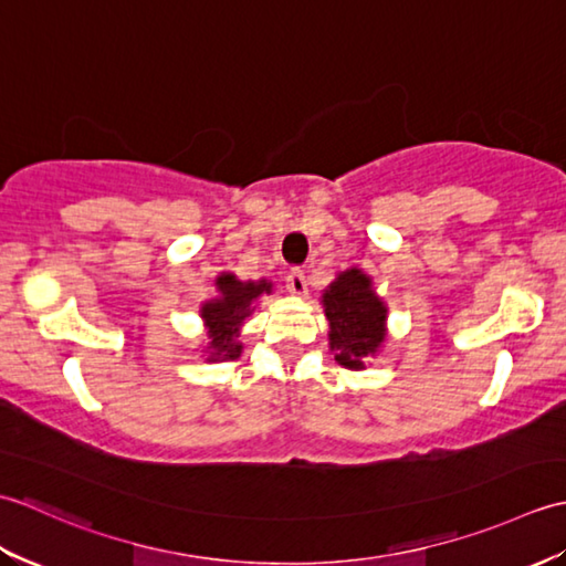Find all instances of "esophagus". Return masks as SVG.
I'll use <instances>...</instances> for the list:
<instances>
[{
    "label": "esophagus",
    "instance_id": "obj_1",
    "mask_svg": "<svg viewBox=\"0 0 566 566\" xmlns=\"http://www.w3.org/2000/svg\"><path fill=\"white\" fill-rule=\"evenodd\" d=\"M286 290L294 296H306V276L302 270H292L286 274Z\"/></svg>",
    "mask_w": 566,
    "mask_h": 566
}]
</instances>
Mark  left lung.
Instances as JSON below:
<instances>
[{
  "label": "left lung",
  "instance_id": "1",
  "mask_svg": "<svg viewBox=\"0 0 566 566\" xmlns=\"http://www.w3.org/2000/svg\"><path fill=\"white\" fill-rule=\"evenodd\" d=\"M328 318V347L335 363L347 369H365L387 343L389 308L377 294L367 272L350 268L335 274L321 294Z\"/></svg>",
  "mask_w": 566,
  "mask_h": 566
}]
</instances>
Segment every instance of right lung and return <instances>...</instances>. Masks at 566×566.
Returning <instances> with one entry per match:
<instances>
[{
  "label": "right lung",
  "mask_w": 566,
  "mask_h": 566,
  "mask_svg": "<svg viewBox=\"0 0 566 566\" xmlns=\"http://www.w3.org/2000/svg\"><path fill=\"white\" fill-rule=\"evenodd\" d=\"M213 286L216 296L199 306L203 331H207L201 353L207 355V363H226L243 353V343H238L240 328L258 308V298L272 294L274 284L268 276L243 282L233 272H221L213 280Z\"/></svg>",
  "instance_id": "1"
}]
</instances>
